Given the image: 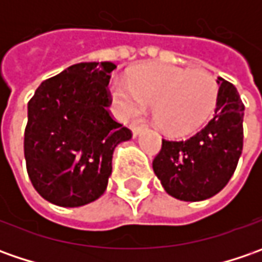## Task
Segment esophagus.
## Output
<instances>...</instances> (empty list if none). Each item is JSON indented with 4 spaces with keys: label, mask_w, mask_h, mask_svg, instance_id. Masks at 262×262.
Masks as SVG:
<instances>
[{
    "label": "esophagus",
    "mask_w": 262,
    "mask_h": 262,
    "mask_svg": "<svg viewBox=\"0 0 262 262\" xmlns=\"http://www.w3.org/2000/svg\"><path fill=\"white\" fill-rule=\"evenodd\" d=\"M131 131H133V136L137 137V136H140L143 131H144V126H141V125H137V124H133L131 125Z\"/></svg>",
    "instance_id": "esophagus-1"
}]
</instances>
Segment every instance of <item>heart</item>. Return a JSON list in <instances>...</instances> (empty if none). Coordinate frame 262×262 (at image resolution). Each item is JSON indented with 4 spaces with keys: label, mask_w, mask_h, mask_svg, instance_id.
Masks as SVG:
<instances>
[{
    "label": "heart",
    "mask_w": 262,
    "mask_h": 262,
    "mask_svg": "<svg viewBox=\"0 0 262 262\" xmlns=\"http://www.w3.org/2000/svg\"><path fill=\"white\" fill-rule=\"evenodd\" d=\"M217 93L216 78L206 70L157 64L141 68L129 84L114 81L111 86L118 115L134 118L155 105V124L169 136H186L203 125L216 106Z\"/></svg>",
    "instance_id": "1"
}]
</instances>
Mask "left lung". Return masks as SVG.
I'll return each instance as SVG.
<instances>
[{"label": "left lung", "mask_w": 262, "mask_h": 262, "mask_svg": "<svg viewBox=\"0 0 262 262\" xmlns=\"http://www.w3.org/2000/svg\"><path fill=\"white\" fill-rule=\"evenodd\" d=\"M214 115L188 140H162L153 170L169 195L203 201L216 195L232 178L244 147V111L236 87L217 78Z\"/></svg>", "instance_id": "left-lung-1"}]
</instances>
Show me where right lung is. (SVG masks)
I'll list each match as a JSON object with an SVG mask.
<instances>
[{"mask_svg":"<svg viewBox=\"0 0 262 262\" xmlns=\"http://www.w3.org/2000/svg\"><path fill=\"white\" fill-rule=\"evenodd\" d=\"M114 62H80L36 89L27 105L25 159L35 189L59 207L105 192L115 147L131 131L109 114Z\"/></svg>","mask_w":262,"mask_h":262,"instance_id":"add662e5","label":"right lung"}]
</instances>
